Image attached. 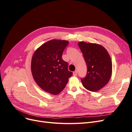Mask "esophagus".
I'll return each instance as SVG.
<instances>
[{"label": "esophagus", "instance_id": "1", "mask_svg": "<svg viewBox=\"0 0 132 132\" xmlns=\"http://www.w3.org/2000/svg\"><path fill=\"white\" fill-rule=\"evenodd\" d=\"M77 74H78L77 71V70H76V71H74V72H73V75H74V76H75H75H77Z\"/></svg>", "mask_w": 132, "mask_h": 132}]
</instances>
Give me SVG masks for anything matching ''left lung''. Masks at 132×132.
I'll list each match as a JSON object with an SVG mask.
<instances>
[{
  "label": "left lung",
  "instance_id": "obj_1",
  "mask_svg": "<svg viewBox=\"0 0 132 132\" xmlns=\"http://www.w3.org/2000/svg\"><path fill=\"white\" fill-rule=\"evenodd\" d=\"M79 47L87 65V73L81 78L84 87L91 91H97L109 81L112 74L110 56L104 47L95 43L80 42Z\"/></svg>",
  "mask_w": 132,
  "mask_h": 132
}]
</instances>
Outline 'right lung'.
Here are the masks:
<instances>
[{"label": "right lung", "instance_id": "add662e5", "mask_svg": "<svg viewBox=\"0 0 132 132\" xmlns=\"http://www.w3.org/2000/svg\"><path fill=\"white\" fill-rule=\"evenodd\" d=\"M67 41L52 39L36 51L31 61V71L38 85L50 94L57 95L65 88L73 73L63 61V51Z\"/></svg>", "mask_w": 132, "mask_h": 132}]
</instances>
